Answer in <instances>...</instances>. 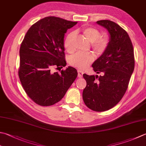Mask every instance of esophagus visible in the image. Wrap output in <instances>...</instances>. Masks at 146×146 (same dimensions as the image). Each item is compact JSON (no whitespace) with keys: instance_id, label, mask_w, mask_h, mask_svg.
I'll return each instance as SVG.
<instances>
[{"instance_id":"34e87169","label":"esophagus","mask_w":146,"mask_h":146,"mask_svg":"<svg viewBox=\"0 0 146 146\" xmlns=\"http://www.w3.org/2000/svg\"><path fill=\"white\" fill-rule=\"evenodd\" d=\"M83 74H84V72L80 70H78V76L79 78H82L83 76Z\"/></svg>"}]
</instances>
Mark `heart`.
Segmentation results:
<instances>
[{
  "label": "heart",
  "instance_id": "obj_1",
  "mask_svg": "<svg viewBox=\"0 0 146 146\" xmlns=\"http://www.w3.org/2000/svg\"><path fill=\"white\" fill-rule=\"evenodd\" d=\"M81 31L88 40L91 42V46L97 54H101L104 52L109 44V37L106 35H100L99 31L94 27H85ZM74 38L75 33L71 32L68 34L64 40V46L68 53H73L75 50ZM94 59V56L92 53H78L71 57L70 64L73 67L84 70L92 63Z\"/></svg>",
  "mask_w": 146,
  "mask_h": 146
}]
</instances>
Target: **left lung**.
I'll return each mask as SVG.
<instances>
[{"instance_id":"obj_1","label":"left lung","mask_w":146,"mask_h":146,"mask_svg":"<svg viewBox=\"0 0 146 146\" xmlns=\"http://www.w3.org/2000/svg\"><path fill=\"white\" fill-rule=\"evenodd\" d=\"M97 23L108 30L110 40L102 55L92 64L94 71L101 75H83L87 85L82 96L89 109L102 112L115 106L125 95L135 59L132 41L123 28L110 20Z\"/></svg>"}]
</instances>
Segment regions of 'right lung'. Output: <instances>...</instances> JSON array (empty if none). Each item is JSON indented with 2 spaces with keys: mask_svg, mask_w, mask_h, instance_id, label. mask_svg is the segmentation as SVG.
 Here are the masks:
<instances>
[{
  "mask_svg": "<svg viewBox=\"0 0 146 146\" xmlns=\"http://www.w3.org/2000/svg\"><path fill=\"white\" fill-rule=\"evenodd\" d=\"M77 22L55 16L45 17L26 33L19 49V78L28 96L36 104L49 106L61 101L76 78L73 67L55 72L66 65L64 37Z\"/></svg>",
  "mask_w": 146,
  "mask_h": 146,
  "instance_id": "obj_1",
  "label": "right lung"
}]
</instances>
